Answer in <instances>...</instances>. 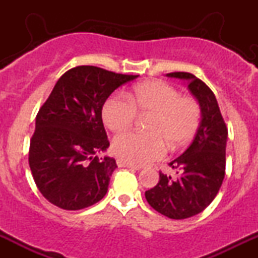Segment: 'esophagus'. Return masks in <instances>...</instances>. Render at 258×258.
<instances>
[{"label":"esophagus","mask_w":258,"mask_h":258,"mask_svg":"<svg viewBox=\"0 0 258 258\" xmlns=\"http://www.w3.org/2000/svg\"><path fill=\"white\" fill-rule=\"evenodd\" d=\"M117 165H119L120 167H127V168H133V170H141L142 165H135V164H130V162L125 161V160L122 159H117Z\"/></svg>","instance_id":"obj_1"}]
</instances>
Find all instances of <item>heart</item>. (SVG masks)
Masks as SVG:
<instances>
[{
    "instance_id": "obj_1",
    "label": "heart",
    "mask_w": 258,
    "mask_h": 258,
    "mask_svg": "<svg viewBox=\"0 0 258 258\" xmlns=\"http://www.w3.org/2000/svg\"><path fill=\"white\" fill-rule=\"evenodd\" d=\"M152 114L147 121L148 133L128 132L112 141V150L130 164H146L164 156L166 144L182 147L194 137L201 119L197 99L164 81H149L136 86L125 97L115 94L103 106V121L111 132L128 130L137 115Z\"/></svg>"
}]
</instances>
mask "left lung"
I'll return each instance as SVG.
<instances>
[{
    "mask_svg": "<svg viewBox=\"0 0 258 258\" xmlns=\"http://www.w3.org/2000/svg\"><path fill=\"white\" fill-rule=\"evenodd\" d=\"M168 78L184 80L198 99L201 121L197 135L182 155L171 161L178 178L160 172L146 199L154 210L172 220H184L203 212L215 199L226 173L228 130L214 92L190 73H170Z\"/></svg>",
    "mask_w": 258,
    "mask_h": 258,
    "instance_id": "8db88e82",
    "label": "left lung"
}]
</instances>
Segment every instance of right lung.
Here are the masks:
<instances>
[{"label":"right lung","instance_id":"right-lung-1","mask_svg":"<svg viewBox=\"0 0 258 258\" xmlns=\"http://www.w3.org/2000/svg\"><path fill=\"white\" fill-rule=\"evenodd\" d=\"M137 78L81 65L57 81L37 112L29 150L35 183L53 205L75 211L104 198L117 165L98 156L110 144L102 109L112 92Z\"/></svg>","mask_w":258,"mask_h":258}]
</instances>
